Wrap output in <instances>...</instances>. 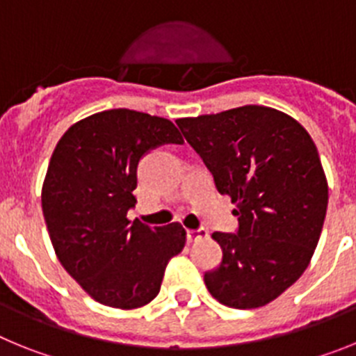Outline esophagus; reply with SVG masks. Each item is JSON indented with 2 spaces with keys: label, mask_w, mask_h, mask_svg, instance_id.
<instances>
[{
  "label": "esophagus",
  "mask_w": 356,
  "mask_h": 356,
  "mask_svg": "<svg viewBox=\"0 0 356 356\" xmlns=\"http://www.w3.org/2000/svg\"><path fill=\"white\" fill-rule=\"evenodd\" d=\"M209 237V232L205 228H197V229H187V241L188 242H196L203 241V238Z\"/></svg>",
  "instance_id": "1"
}]
</instances>
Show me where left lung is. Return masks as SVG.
<instances>
[{
  "label": "left lung",
  "instance_id": "8db88e82",
  "mask_svg": "<svg viewBox=\"0 0 356 356\" xmlns=\"http://www.w3.org/2000/svg\"><path fill=\"white\" fill-rule=\"evenodd\" d=\"M187 143L228 194L235 234L216 232L222 260L205 273L219 303L259 308L303 275L321 237L328 184L312 137L291 115L260 105L178 119Z\"/></svg>",
  "mask_w": 356,
  "mask_h": 356
}]
</instances>
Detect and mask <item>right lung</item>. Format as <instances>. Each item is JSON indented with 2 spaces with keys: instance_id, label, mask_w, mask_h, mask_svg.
I'll use <instances>...</instances> for the list:
<instances>
[{
  "instance_id": "right-lung-1",
  "label": "right lung",
  "mask_w": 356,
  "mask_h": 356,
  "mask_svg": "<svg viewBox=\"0 0 356 356\" xmlns=\"http://www.w3.org/2000/svg\"><path fill=\"white\" fill-rule=\"evenodd\" d=\"M162 144H184L169 119L128 108L72 124L53 151L42 213L65 271L97 303L139 308L156 298L169 260L185 246L180 222L128 221L137 168Z\"/></svg>"
}]
</instances>
